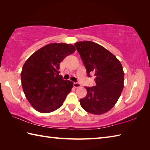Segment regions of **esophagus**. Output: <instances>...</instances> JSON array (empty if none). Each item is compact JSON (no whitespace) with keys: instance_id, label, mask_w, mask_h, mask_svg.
Instances as JSON below:
<instances>
[{"instance_id":"obj_1","label":"esophagus","mask_w":150,"mask_h":150,"mask_svg":"<svg viewBox=\"0 0 150 150\" xmlns=\"http://www.w3.org/2000/svg\"><path fill=\"white\" fill-rule=\"evenodd\" d=\"M73 86L75 88H79L81 86V84L79 82H73Z\"/></svg>"}]
</instances>
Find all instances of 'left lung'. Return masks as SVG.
Masks as SVG:
<instances>
[{
	"instance_id": "1",
	"label": "left lung",
	"mask_w": 150,
	"mask_h": 150,
	"mask_svg": "<svg viewBox=\"0 0 150 150\" xmlns=\"http://www.w3.org/2000/svg\"><path fill=\"white\" fill-rule=\"evenodd\" d=\"M75 46L86 69L87 75L95 76L93 87H85L87 95L80 99L87 112L101 115L116 104L124 88L122 66L116 57L104 47L91 41L76 42Z\"/></svg>"
}]
</instances>
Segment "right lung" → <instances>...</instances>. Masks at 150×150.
I'll list each match as a JSON object with an SVG mask.
<instances>
[{
	"mask_svg": "<svg viewBox=\"0 0 150 150\" xmlns=\"http://www.w3.org/2000/svg\"><path fill=\"white\" fill-rule=\"evenodd\" d=\"M75 52L72 44H49L38 50L25 62L21 74L22 86L28 100L40 113L58 109L73 86L59 75L60 63Z\"/></svg>",
	"mask_w": 150,
	"mask_h": 150,
	"instance_id": "right-lung-1",
	"label": "right lung"
}]
</instances>
